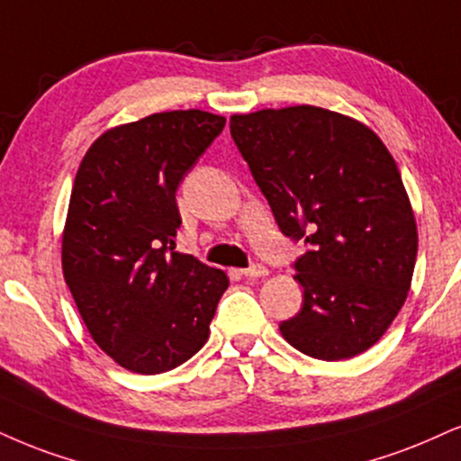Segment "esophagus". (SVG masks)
Here are the masks:
<instances>
[{"mask_svg": "<svg viewBox=\"0 0 461 461\" xmlns=\"http://www.w3.org/2000/svg\"><path fill=\"white\" fill-rule=\"evenodd\" d=\"M240 274H241L243 277H249V280H254V277H265L267 274H269V269H267L265 265L254 263V265H249L248 269H241Z\"/></svg>", "mask_w": 461, "mask_h": 461, "instance_id": "1", "label": "esophagus"}]
</instances>
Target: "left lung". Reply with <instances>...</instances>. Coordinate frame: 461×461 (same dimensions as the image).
<instances>
[{
    "label": "left lung",
    "instance_id": "1",
    "mask_svg": "<svg viewBox=\"0 0 461 461\" xmlns=\"http://www.w3.org/2000/svg\"><path fill=\"white\" fill-rule=\"evenodd\" d=\"M230 136L282 235L303 303L280 322L288 344L350 359L383 338L411 291L417 224L400 170L372 130L318 106L230 117Z\"/></svg>",
    "mask_w": 461,
    "mask_h": 461
}]
</instances>
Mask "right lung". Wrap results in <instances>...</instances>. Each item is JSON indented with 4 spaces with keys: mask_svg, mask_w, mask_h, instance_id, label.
Instances as JSON below:
<instances>
[{
    "mask_svg": "<svg viewBox=\"0 0 461 461\" xmlns=\"http://www.w3.org/2000/svg\"><path fill=\"white\" fill-rule=\"evenodd\" d=\"M226 119L156 113L102 134L85 153L61 265L94 342L136 374H160L203 348L224 271L175 252V192Z\"/></svg>",
    "mask_w": 461,
    "mask_h": 461,
    "instance_id": "add662e5",
    "label": "right lung"
}]
</instances>
